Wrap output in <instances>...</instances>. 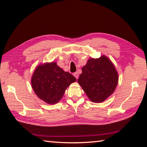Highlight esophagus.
Returning a JSON list of instances; mask_svg holds the SVG:
<instances>
[{"label":"esophagus","mask_w":147,"mask_h":147,"mask_svg":"<svg viewBox=\"0 0 147 147\" xmlns=\"http://www.w3.org/2000/svg\"><path fill=\"white\" fill-rule=\"evenodd\" d=\"M74 77L76 78V79H77L78 78H79V74H78V73L77 72H76V73H74Z\"/></svg>","instance_id":"esophagus-1"}]
</instances>
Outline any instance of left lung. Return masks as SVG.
I'll list each match as a JSON object with an SVG mask.
<instances>
[{
	"instance_id": "left-lung-1",
	"label": "left lung",
	"mask_w": 147,
	"mask_h": 147,
	"mask_svg": "<svg viewBox=\"0 0 147 147\" xmlns=\"http://www.w3.org/2000/svg\"><path fill=\"white\" fill-rule=\"evenodd\" d=\"M82 71L78 82L92 102H102L115 90L118 74L111 61L104 55L90 58Z\"/></svg>"
}]
</instances>
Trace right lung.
Masks as SVG:
<instances>
[{
    "mask_svg": "<svg viewBox=\"0 0 147 147\" xmlns=\"http://www.w3.org/2000/svg\"><path fill=\"white\" fill-rule=\"evenodd\" d=\"M76 81L69 72L65 71L56 62L40 65L31 78V86L40 99L50 104L61 99L67 88Z\"/></svg>",
    "mask_w": 147,
    "mask_h": 147,
    "instance_id": "right-lung-1",
    "label": "right lung"
}]
</instances>
